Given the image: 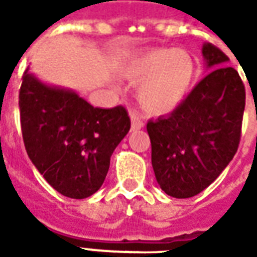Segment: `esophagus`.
<instances>
[{
	"instance_id": "34e87169",
	"label": "esophagus",
	"mask_w": 257,
	"mask_h": 257,
	"mask_svg": "<svg viewBox=\"0 0 257 257\" xmlns=\"http://www.w3.org/2000/svg\"><path fill=\"white\" fill-rule=\"evenodd\" d=\"M131 121H132V131H139V129L143 128V121H142V118L136 114V112H132L131 114Z\"/></svg>"
}]
</instances>
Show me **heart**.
<instances>
[{"label": "heart", "mask_w": 257, "mask_h": 257, "mask_svg": "<svg viewBox=\"0 0 257 257\" xmlns=\"http://www.w3.org/2000/svg\"><path fill=\"white\" fill-rule=\"evenodd\" d=\"M194 67L190 55L180 49H157L131 60L125 75L140 81L136 99L150 114H167L182 103L193 84Z\"/></svg>", "instance_id": "1"}]
</instances>
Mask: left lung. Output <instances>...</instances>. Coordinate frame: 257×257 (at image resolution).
<instances>
[{
    "label": "left lung",
    "mask_w": 257,
    "mask_h": 257,
    "mask_svg": "<svg viewBox=\"0 0 257 257\" xmlns=\"http://www.w3.org/2000/svg\"><path fill=\"white\" fill-rule=\"evenodd\" d=\"M202 55L212 70L171 114L147 122L157 182L173 198H190L213 183L241 139L242 79L215 45L204 44Z\"/></svg>",
    "instance_id": "1"
}]
</instances>
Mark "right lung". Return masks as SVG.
Masks as SVG:
<instances>
[{
	"instance_id": "1",
	"label": "right lung",
	"mask_w": 257,
	"mask_h": 257,
	"mask_svg": "<svg viewBox=\"0 0 257 257\" xmlns=\"http://www.w3.org/2000/svg\"><path fill=\"white\" fill-rule=\"evenodd\" d=\"M22 79L20 123L31 162L64 197H90L131 129L126 108L93 107L73 90L44 84L29 68Z\"/></svg>"
}]
</instances>
